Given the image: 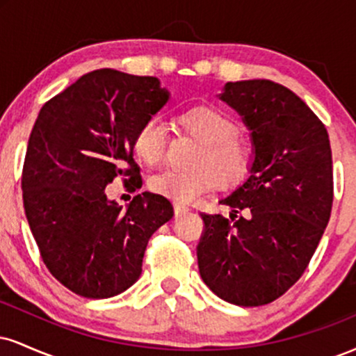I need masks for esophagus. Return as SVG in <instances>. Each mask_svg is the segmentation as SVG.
I'll return each mask as SVG.
<instances>
[{
	"mask_svg": "<svg viewBox=\"0 0 356 356\" xmlns=\"http://www.w3.org/2000/svg\"><path fill=\"white\" fill-rule=\"evenodd\" d=\"M191 209L187 206H182V204H177L175 202L174 204V212H175V216H184V214H187V212H189Z\"/></svg>",
	"mask_w": 356,
	"mask_h": 356,
	"instance_id": "34e87169",
	"label": "esophagus"
}]
</instances>
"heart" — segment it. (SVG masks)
Segmentation results:
<instances>
[{"instance_id":"heart-1","label":"heart","mask_w":356,"mask_h":356,"mask_svg":"<svg viewBox=\"0 0 356 356\" xmlns=\"http://www.w3.org/2000/svg\"><path fill=\"white\" fill-rule=\"evenodd\" d=\"M177 127L187 136L201 142L194 155L195 169H167L150 177L149 187L154 194L179 204H191L214 187H231L246 174L251 150L239 127L222 110L195 107L177 117ZM169 136L157 118H147L138 125L132 138V150L145 165H157L164 161Z\"/></svg>"}]
</instances>
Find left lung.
Segmentation results:
<instances>
[{
  "label": "left lung",
  "instance_id": "8db88e82",
  "mask_svg": "<svg viewBox=\"0 0 356 356\" xmlns=\"http://www.w3.org/2000/svg\"><path fill=\"white\" fill-rule=\"evenodd\" d=\"M251 134L248 177L222 197L229 218L202 214L199 273L220 300L261 306L300 280L332 214L328 132L296 93L271 80L227 81L219 93Z\"/></svg>",
  "mask_w": 356,
  "mask_h": 356
}]
</instances>
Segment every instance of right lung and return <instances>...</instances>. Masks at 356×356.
<instances>
[{
	"mask_svg": "<svg viewBox=\"0 0 356 356\" xmlns=\"http://www.w3.org/2000/svg\"><path fill=\"white\" fill-rule=\"evenodd\" d=\"M169 99L155 76L100 68L40 110L24 157V212L47 268L76 295L129 289L150 236L172 219L162 195L142 192L122 209L105 192L117 177L132 191L142 186L134 134Z\"/></svg>",
	"mask_w": 356,
	"mask_h": 356,
	"instance_id": "obj_1",
	"label": "right lung"
}]
</instances>
